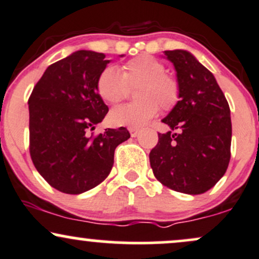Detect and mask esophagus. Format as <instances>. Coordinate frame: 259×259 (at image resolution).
<instances>
[{"label": "esophagus", "mask_w": 259, "mask_h": 259, "mask_svg": "<svg viewBox=\"0 0 259 259\" xmlns=\"http://www.w3.org/2000/svg\"><path fill=\"white\" fill-rule=\"evenodd\" d=\"M129 132H130V135H132V138H136V136L139 135L140 130L136 129V127H130Z\"/></svg>", "instance_id": "1"}]
</instances>
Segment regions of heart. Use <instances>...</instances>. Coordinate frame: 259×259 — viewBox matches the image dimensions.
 Returning <instances> with one entry per match:
<instances>
[{"label":"heart","mask_w":259,"mask_h":259,"mask_svg":"<svg viewBox=\"0 0 259 259\" xmlns=\"http://www.w3.org/2000/svg\"><path fill=\"white\" fill-rule=\"evenodd\" d=\"M140 85L136 91L138 102L125 103L113 108L109 120L113 125L139 127L152 119L159 105L169 111L180 99V86L174 76L165 74L162 62L151 55H140L123 67V73L108 65L97 79L99 95L108 103H117L126 96L129 86Z\"/></svg>","instance_id":"obj_1"}]
</instances>
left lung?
<instances>
[{"label": "left lung", "mask_w": 259, "mask_h": 259, "mask_svg": "<svg viewBox=\"0 0 259 259\" xmlns=\"http://www.w3.org/2000/svg\"><path fill=\"white\" fill-rule=\"evenodd\" d=\"M173 63L180 99L150 152L154 177L174 191L200 195L212 189L230 160V108L212 73L185 50L164 51ZM177 130L178 133H175Z\"/></svg>", "instance_id": "1"}]
</instances>
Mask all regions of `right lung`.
<instances>
[{
  "mask_svg": "<svg viewBox=\"0 0 259 259\" xmlns=\"http://www.w3.org/2000/svg\"><path fill=\"white\" fill-rule=\"evenodd\" d=\"M109 62L103 53L74 52L45 70L29 99L32 163L64 194H82L102 183L111 173L115 147L130 138L125 127L90 135L108 112L97 79Z\"/></svg>",
  "mask_w": 259,
  "mask_h": 259,
  "instance_id": "obj_1",
  "label": "right lung"
}]
</instances>
